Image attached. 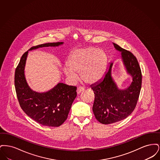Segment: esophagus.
I'll use <instances>...</instances> for the list:
<instances>
[{"mask_svg": "<svg viewBox=\"0 0 160 160\" xmlns=\"http://www.w3.org/2000/svg\"><path fill=\"white\" fill-rule=\"evenodd\" d=\"M84 90V88L83 87L80 86V87H78V88H77V93H78V94H79V93H81Z\"/></svg>", "mask_w": 160, "mask_h": 160, "instance_id": "obj_1", "label": "esophagus"}]
</instances>
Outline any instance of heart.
<instances>
[{
	"label": "heart",
	"mask_w": 160,
	"mask_h": 160,
	"mask_svg": "<svg viewBox=\"0 0 160 160\" xmlns=\"http://www.w3.org/2000/svg\"><path fill=\"white\" fill-rule=\"evenodd\" d=\"M106 64V54L102 50L88 47L77 49L71 54L63 72L71 81L76 80L80 72L83 82L93 83L103 76Z\"/></svg>",
	"instance_id": "b5f03b06"
}]
</instances>
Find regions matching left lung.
I'll return each instance as SVG.
<instances>
[{"label":"left lung","mask_w":160,"mask_h":160,"mask_svg":"<svg viewBox=\"0 0 160 160\" xmlns=\"http://www.w3.org/2000/svg\"><path fill=\"white\" fill-rule=\"evenodd\" d=\"M113 44L117 50L121 52L123 63L132 81L127 89H118L112 77L113 63H111L103 78L92 86L95 94L93 112L100 123L106 125L122 121L131 114L142 88V71L136 58L131 52Z\"/></svg>","instance_id":"1"}]
</instances>
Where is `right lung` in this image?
Returning <instances> with one entry per match:
<instances>
[{"instance_id": "right-lung-1", "label": "right lung", "mask_w": 160, "mask_h": 160, "mask_svg": "<svg viewBox=\"0 0 160 160\" xmlns=\"http://www.w3.org/2000/svg\"><path fill=\"white\" fill-rule=\"evenodd\" d=\"M62 42L42 44L29 50L44 47H57ZM28 51L23 54L15 69L14 84L17 97L24 113L33 120L48 127H59L66 121L77 96V87L59 83L43 93L33 91L24 76V67Z\"/></svg>"}]
</instances>
